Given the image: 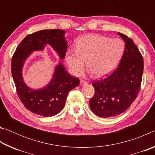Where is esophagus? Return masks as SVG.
Instances as JSON below:
<instances>
[{
	"instance_id": "34e87169",
	"label": "esophagus",
	"mask_w": 155,
	"mask_h": 155,
	"mask_svg": "<svg viewBox=\"0 0 155 155\" xmlns=\"http://www.w3.org/2000/svg\"><path fill=\"white\" fill-rule=\"evenodd\" d=\"M88 83V82L87 81H84V80H81V83H80V84H81V85H87V84Z\"/></svg>"
}]
</instances>
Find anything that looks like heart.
Segmentation results:
<instances>
[{
  "label": "heart",
  "instance_id": "b5f03b06",
  "mask_svg": "<svg viewBox=\"0 0 155 155\" xmlns=\"http://www.w3.org/2000/svg\"><path fill=\"white\" fill-rule=\"evenodd\" d=\"M125 48L123 40L98 35H87L77 41L76 52L70 51L65 56L73 74L83 72L85 61L87 70L96 77H102L116 66Z\"/></svg>",
  "mask_w": 155,
  "mask_h": 155
}]
</instances>
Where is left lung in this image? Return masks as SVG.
<instances>
[{"label":"left lung","mask_w":155,"mask_h":155,"mask_svg":"<svg viewBox=\"0 0 155 155\" xmlns=\"http://www.w3.org/2000/svg\"><path fill=\"white\" fill-rule=\"evenodd\" d=\"M125 50L118 66L111 74L92 82L95 93L90 107L101 117H115L125 111L137 97L143 71V60L133 41L121 33Z\"/></svg>","instance_id":"left-lung-1"}]
</instances>
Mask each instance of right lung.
Instances as JSON below:
<instances>
[{"label":"right lung","instance_id":"obj_1","mask_svg":"<svg viewBox=\"0 0 155 155\" xmlns=\"http://www.w3.org/2000/svg\"><path fill=\"white\" fill-rule=\"evenodd\" d=\"M64 33V31L57 28L29 34L21 41L12 57V74L18 97L28 110L44 117L52 116L61 111L68 93L79 85L80 80L70 75L59 63L48 85L41 90H33L23 81L22 65L32 51L43 50L46 44L53 47L60 58L64 59L68 48Z\"/></svg>","mask_w":155,"mask_h":155}]
</instances>
